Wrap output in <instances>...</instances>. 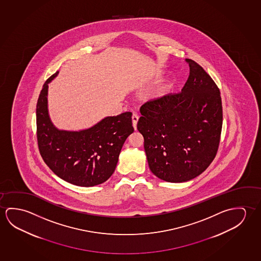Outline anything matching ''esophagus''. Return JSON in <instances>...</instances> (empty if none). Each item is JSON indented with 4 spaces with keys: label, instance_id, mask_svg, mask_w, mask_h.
I'll use <instances>...</instances> for the list:
<instances>
[{
    "label": "esophagus",
    "instance_id": "1",
    "mask_svg": "<svg viewBox=\"0 0 261 261\" xmlns=\"http://www.w3.org/2000/svg\"><path fill=\"white\" fill-rule=\"evenodd\" d=\"M138 120H139V116L136 114H133V128L136 130L137 123H138Z\"/></svg>",
    "mask_w": 261,
    "mask_h": 261
}]
</instances>
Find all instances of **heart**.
<instances>
[{
  "mask_svg": "<svg viewBox=\"0 0 261 261\" xmlns=\"http://www.w3.org/2000/svg\"><path fill=\"white\" fill-rule=\"evenodd\" d=\"M174 87H175V83L172 81L168 82L164 85H162L160 88H158L156 91H154L153 94L151 96L152 99H164L166 97L170 95L173 91Z\"/></svg>",
  "mask_w": 261,
  "mask_h": 261,
  "instance_id": "1",
  "label": "heart"
}]
</instances>
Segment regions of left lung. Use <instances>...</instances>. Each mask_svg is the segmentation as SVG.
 <instances>
[{"label": "left lung", "mask_w": 261, "mask_h": 261, "mask_svg": "<svg viewBox=\"0 0 261 261\" xmlns=\"http://www.w3.org/2000/svg\"><path fill=\"white\" fill-rule=\"evenodd\" d=\"M186 61L190 76L181 92L142 105L137 124L144 138L149 170L173 183L191 180L207 169L222 128L219 88L202 67Z\"/></svg>", "instance_id": "left-lung-1"}]
</instances>
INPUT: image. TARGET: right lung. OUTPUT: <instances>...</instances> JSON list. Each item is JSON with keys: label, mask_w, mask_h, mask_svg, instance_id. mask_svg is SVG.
<instances>
[{"label": "right lung", "mask_w": 261, "mask_h": 261, "mask_svg": "<svg viewBox=\"0 0 261 261\" xmlns=\"http://www.w3.org/2000/svg\"><path fill=\"white\" fill-rule=\"evenodd\" d=\"M43 84L36 106L38 145L43 161L65 181L80 187L101 184L116 168L126 139L134 132L132 112L108 116L90 128L67 130L57 128L48 109L49 83Z\"/></svg>", "instance_id": "add662e5"}]
</instances>
